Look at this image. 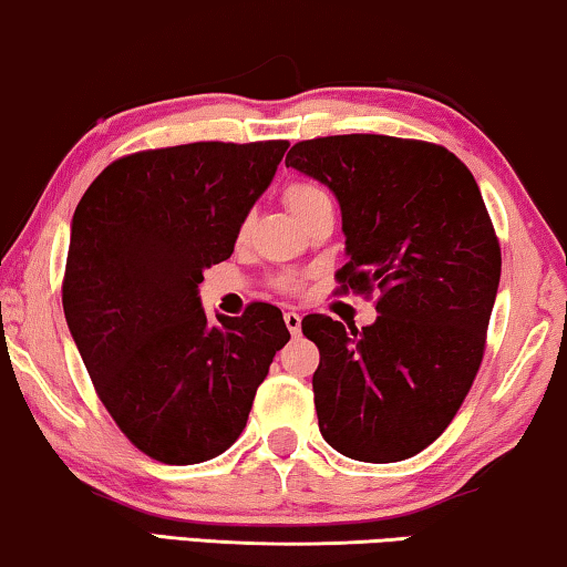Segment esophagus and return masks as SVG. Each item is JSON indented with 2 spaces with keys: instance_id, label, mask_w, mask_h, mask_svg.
I'll return each instance as SVG.
<instances>
[{
  "instance_id": "obj_1",
  "label": "esophagus",
  "mask_w": 567,
  "mask_h": 567,
  "mask_svg": "<svg viewBox=\"0 0 567 567\" xmlns=\"http://www.w3.org/2000/svg\"><path fill=\"white\" fill-rule=\"evenodd\" d=\"M285 326H287V331H290L292 336H300V328H302V316H300V312L287 310L285 312Z\"/></svg>"
}]
</instances>
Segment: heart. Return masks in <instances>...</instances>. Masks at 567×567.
I'll list each match as a JSON object with an SVG mask.
<instances>
[{"label":"heart","mask_w":567,"mask_h":567,"mask_svg":"<svg viewBox=\"0 0 567 567\" xmlns=\"http://www.w3.org/2000/svg\"><path fill=\"white\" fill-rule=\"evenodd\" d=\"M320 200H328V196H326V190L320 188V185H316V183L298 181V183H290L285 188L287 208H290L298 218L306 214V210H310L312 206H316V203H320ZM241 231H247V224L241 226Z\"/></svg>","instance_id":"1"}]
</instances>
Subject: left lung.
<instances>
[{
	"label": "left lung",
	"instance_id": "left-lung-1",
	"mask_svg": "<svg viewBox=\"0 0 567 567\" xmlns=\"http://www.w3.org/2000/svg\"><path fill=\"white\" fill-rule=\"evenodd\" d=\"M285 165L341 206V290H379L361 331L302 318L320 351V435L353 461L412 458L451 425L484 359L502 249L478 185L445 147L386 134L298 142Z\"/></svg>",
	"mask_w": 567,
	"mask_h": 567
}]
</instances>
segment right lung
<instances>
[{"instance_id":"add662e5","label":"right lung","mask_w":567,"mask_h":567,"mask_svg":"<svg viewBox=\"0 0 567 567\" xmlns=\"http://www.w3.org/2000/svg\"><path fill=\"white\" fill-rule=\"evenodd\" d=\"M290 142H193L134 152L75 206L63 310L99 400L122 433L171 466L231 447L275 353L280 308H200L203 269L229 259Z\"/></svg>"}]
</instances>
